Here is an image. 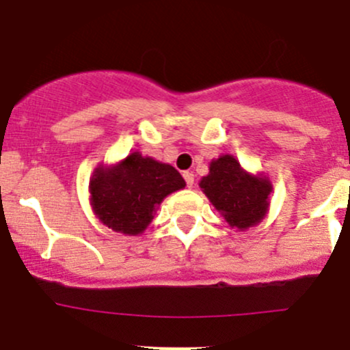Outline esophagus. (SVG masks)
Wrapping results in <instances>:
<instances>
[{
  "instance_id": "34e87169",
  "label": "esophagus",
  "mask_w": 350,
  "mask_h": 350,
  "mask_svg": "<svg viewBox=\"0 0 350 350\" xmlns=\"http://www.w3.org/2000/svg\"><path fill=\"white\" fill-rule=\"evenodd\" d=\"M183 178H185L188 188H193V185H195V174H193V172H189V171H185V172H183Z\"/></svg>"
}]
</instances>
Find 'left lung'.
I'll list each match as a JSON object with an SVG mask.
<instances>
[{
    "label": "left lung",
    "instance_id": "left-lung-1",
    "mask_svg": "<svg viewBox=\"0 0 350 350\" xmlns=\"http://www.w3.org/2000/svg\"><path fill=\"white\" fill-rule=\"evenodd\" d=\"M215 210L232 228L256 227L269 211L273 183L264 174H252L230 154H221L210 162V172L200 181Z\"/></svg>",
    "mask_w": 350,
    "mask_h": 350
}]
</instances>
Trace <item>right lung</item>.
Wrapping results in <instances>:
<instances>
[{
    "label": "right lung",
    "instance_id": "obj_1",
    "mask_svg": "<svg viewBox=\"0 0 350 350\" xmlns=\"http://www.w3.org/2000/svg\"><path fill=\"white\" fill-rule=\"evenodd\" d=\"M185 186L171 164L135 150L115 164H98L90 179V204L108 228L140 235L154 220L162 200Z\"/></svg>",
    "mask_w": 350,
    "mask_h": 350
}]
</instances>
